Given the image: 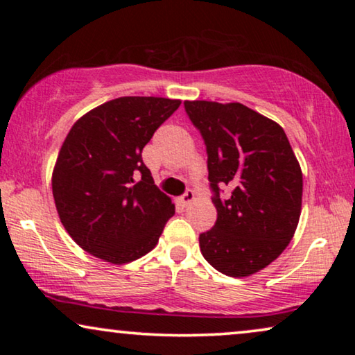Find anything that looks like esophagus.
Here are the masks:
<instances>
[{"label":"esophagus","instance_id":"1","mask_svg":"<svg viewBox=\"0 0 355 355\" xmlns=\"http://www.w3.org/2000/svg\"><path fill=\"white\" fill-rule=\"evenodd\" d=\"M193 196H196V193H193L192 189H187V191L181 196V198H179V200H181V203H182V207H187L189 203L193 200Z\"/></svg>","mask_w":355,"mask_h":355}]
</instances>
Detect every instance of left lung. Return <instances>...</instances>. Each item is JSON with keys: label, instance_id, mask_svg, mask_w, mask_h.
Returning a JSON list of instances; mask_svg holds the SVG:
<instances>
[{"label": "left lung", "instance_id": "obj_1", "mask_svg": "<svg viewBox=\"0 0 355 355\" xmlns=\"http://www.w3.org/2000/svg\"><path fill=\"white\" fill-rule=\"evenodd\" d=\"M184 108L205 142L218 211L215 226L198 236L202 255L223 275H254L278 259L297 227V159L283 128L244 105L184 101Z\"/></svg>", "mask_w": 355, "mask_h": 355}]
</instances>
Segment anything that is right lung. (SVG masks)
Listing matches in <instances>:
<instances>
[{
	"label": "right lung",
	"instance_id": "1",
	"mask_svg": "<svg viewBox=\"0 0 355 355\" xmlns=\"http://www.w3.org/2000/svg\"><path fill=\"white\" fill-rule=\"evenodd\" d=\"M179 105L121 96L72 125L53 171V197L62 226L89 254L123 265L157 245L174 205L155 186L142 150Z\"/></svg>",
	"mask_w": 355,
	"mask_h": 355
}]
</instances>
